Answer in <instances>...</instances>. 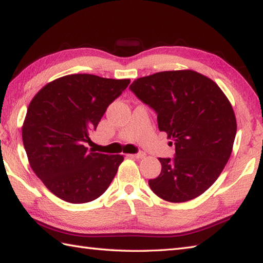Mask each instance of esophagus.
<instances>
[{
	"mask_svg": "<svg viewBox=\"0 0 263 263\" xmlns=\"http://www.w3.org/2000/svg\"><path fill=\"white\" fill-rule=\"evenodd\" d=\"M132 157H135L137 159H141V158H144L146 157V154L144 153H138V154H135V155H131Z\"/></svg>",
	"mask_w": 263,
	"mask_h": 263,
	"instance_id": "34e87169",
	"label": "esophagus"
}]
</instances>
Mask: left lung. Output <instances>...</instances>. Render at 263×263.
<instances>
[{
    "label": "left lung",
    "instance_id": "obj_1",
    "mask_svg": "<svg viewBox=\"0 0 263 263\" xmlns=\"http://www.w3.org/2000/svg\"><path fill=\"white\" fill-rule=\"evenodd\" d=\"M130 89L156 110L159 130L175 141V158H158L161 172L149 180L150 189L168 202L199 197L220 175L233 150L237 125L226 95L193 70L139 78Z\"/></svg>",
    "mask_w": 263,
    "mask_h": 263
}]
</instances>
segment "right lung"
I'll list each match as a JSON object with an SVG mask.
<instances>
[{"label": "right lung", "mask_w": 263, "mask_h": 263, "mask_svg": "<svg viewBox=\"0 0 263 263\" xmlns=\"http://www.w3.org/2000/svg\"><path fill=\"white\" fill-rule=\"evenodd\" d=\"M128 83L130 79L69 74L48 82L31 99L22 142L32 171L60 199L90 202L113 181L124 157L95 153L86 143Z\"/></svg>", "instance_id": "obj_1"}]
</instances>
